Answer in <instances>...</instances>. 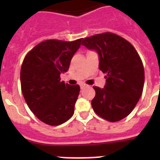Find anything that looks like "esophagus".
Here are the masks:
<instances>
[{
  "label": "esophagus",
  "instance_id": "esophagus-1",
  "mask_svg": "<svg viewBox=\"0 0 160 160\" xmlns=\"http://www.w3.org/2000/svg\"><path fill=\"white\" fill-rule=\"evenodd\" d=\"M88 85H85V84H80V87L81 90H83V89H85V87H87Z\"/></svg>",
  "mask_w": 160,
  "mask_h": 160
}]
</instances>
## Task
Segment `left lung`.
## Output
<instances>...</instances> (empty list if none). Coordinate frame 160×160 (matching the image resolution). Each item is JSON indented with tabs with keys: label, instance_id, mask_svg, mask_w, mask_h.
Masks as SVG:
<instances>
[{
	"label": "left lung",
	"instance_id": "obj_1",
	"mask_svg": "<svg viewBox=\"0 0 160 160\" xmlns=\"http://www.w3.org/2000/svg\"><path fill=\"white\" fill-rule=\"evenodd\" d=\"M82 45L97 52L99 69L106 74L104 88L94 87L93 109L108 121L124 119L143 92L144 70L139 54L129 41L110 32L82 39Z\"/></svg>",
	"mask_w": 160,
	"mask_h": 160
}]
</instances>
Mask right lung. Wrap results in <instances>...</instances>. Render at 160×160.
I'll list each match as a JSON object with an SVG mask.
<instances>
[{
	"label": "right lung",
	"mask_w": 160,
	"mask_h": 160,
	"mask_svg": "<svg viewBox=\"0 0 160 160\" xmlns=\"http://www.w3.org/2000/svg\"><path fill=\"white\" fill-rule=\"evenodd\" d=\"M81 41H45L23 60L21 85L24 99L33 114L49 125H60L74 114L80 86L65 84L60 75L69 70Z\"/></svg>",
	"instance_id": "add662e5"
}]
</instances>
